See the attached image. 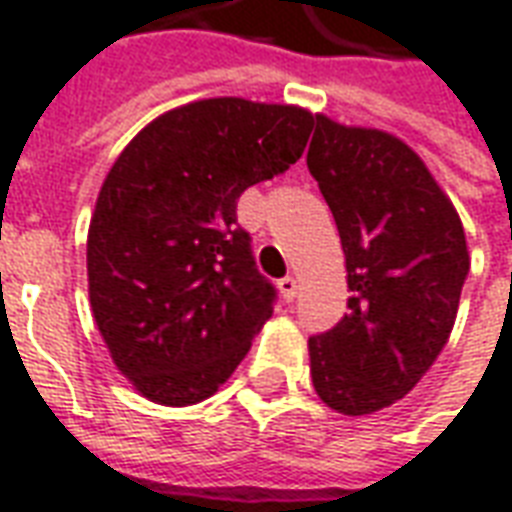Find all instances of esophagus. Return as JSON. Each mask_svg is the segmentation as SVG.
<instances>
[{
    "instance_id": "34e87169",
    "label": "esophagus",
    "mask_w": 512,
    "mask_h": 512,
    "mask_svg": "<svg viewBox=\"0 0 512 512\" xmlns=\"http://www.w3.org/2000/svg\"><path fill=\"white\" fill-rule=\"evenodd\" d=\"M277 285H279V293H282V299H285V301H293L296 296H299V282H296L293 277L279 279Z\"/></svg>"
}]
</instances>
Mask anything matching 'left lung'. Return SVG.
Masks as SVG:
<instances>
[{
	"mask_svg": "<svg viewBox=\"0 0 512 512\" xmlns=\"http://www.w3.org/2000/svg\"><path fill=\"white\" fill-rule=\"evenodd\" d=\"M307 167L340 233L348 312L310 337L323 403L348 417L406 397L447 345L469 274L458 213L397 136L315 117Z\"/></svg>",
	"mask_w": 512,
	"mask_h": 512,
	"instance_id": "1",
	"label": "left lung"
}]
</instances>
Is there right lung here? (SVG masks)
Instances as JSON below:
<instances>
[{"label":"right lung","mask_w":512,"mask_h":512,"mask_svg":"<svg viewBox=\"0 0 512 512\" xmlns=\"http://www.w3.org/2000/svg\"><path fill=\"white\" fill-rule=\"evenodd\" d=\"M312 126L299 106L208 98L153 120L109 169L87 235L90 304L145 397H211L271 318L277 288L235 208L299 161Z\"/></svg>","instance_id":"right-lung-1"}]
</instances>
